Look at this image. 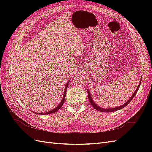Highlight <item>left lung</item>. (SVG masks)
<instances>
[{"label": "left lung", "mask_w": 152, "mask_h": 152, "mask_svg": "<svg viewBox=\"0 0 152 152\" xmlns=\"http://www.w3.org/2000/svg\"><path fill=\"white\" fill-rule=\"evenodd\" d=\"M141 80H140V82L138 86H137V89H136V91H134V93H133V94L131 96V97L129 99V100L127 101V102H126L124 104L120 106V107H115V108H102V107H99V106L97 105V104H96V103H95V102L93 101V98H92V97H91V93L89 92V90L87 89V94H88V98H89V102H90V103L91 104V105L93 106V107L96 110H97L98 111H99V112H115V111H117V110H121V109H122V108H124V107H126V106L131 102V100L134 97V96L136 95V94L137 93V91H138V89H139V88H140V84H141Z\"/></svg>", "instance_id": "left-lung-1"}]
</instances>
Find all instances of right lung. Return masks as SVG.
<instances>
[{"instance_id": "1", "label": "right lung", "mask_w": 152, "mask_h": 152, "mask_svg": "<svg viewBox=\"0 0 152 152\" xmlns=\"http://www.w3.org/2000/svg\"><path fill=\"white\" fill-rule=\"evenodd\" d=\"M69 82H70V80H69L67 82V83H66V86H65V91H64L63 96V98H62V99H61V102L59 103V104L57 106V107H56V108L53 109L52 110H50V111H49V112H45V113H37V112H34V113H36V114H38V115H48V114L53 113H55V112H56L57 111H58V110H59V108H60L62 107V106H63L64 102H65L66 89H67V87H68V85Z\"/></svg>"}]
</instances>
